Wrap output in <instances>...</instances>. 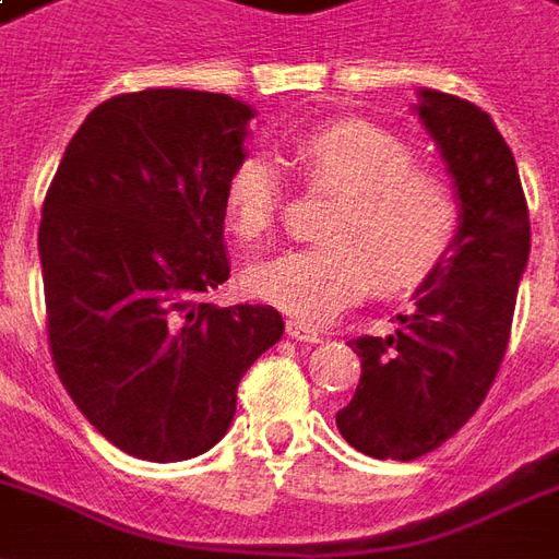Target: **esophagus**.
<instances>
[{
    "instance_id": "34e87169",
    "label": "esophagus",
    "mask_w": 559,
    "mask_h": 559,
    "mask_svg": "<svg viewBox=\"0 0 559 559\" xmlns=\"http://www.w3.org/2000/svg\"><path fill=\"white\" fill-rule=\"evenodd\" d=\"M287 335H290L293 341H299V344H320V341H323V335H320L317 329L305 326L299 320H287Z\"/></svg>"
}]
</instances>
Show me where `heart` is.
Listing matches in <instances>:
<instances>
[{
  "label": "heart",
  "instance_id": "obj_1",
  "mask_svg": "<svg viewBox=\"0 0 559 559\" xmlns=\"http://www.w3.org/2000/svg\"><path fill=\"white\" fill-rule=\"evenodd\" d=\"M305 182L338 191L323 221L326 242L290 248L248 269L245 287L305 326H326L350 305L407 290L440 269L455 245L461 206L452 182L413 160L411 143L365 119H335L293 140ZM281 176L248 152L224 182V215L242 242L263 239L278 218Z\"/></svg>",
  "mask_w": 559,
  "mask_h": 559
}]
</instances>
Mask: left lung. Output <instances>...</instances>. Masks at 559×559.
Segmentation results:
<instances>
[{
	"label": "left lung",
	"mask_w": 559,
	"mask_h": 559,
	"mask_svg": "<svg viewBox=\"0 0 559 559\" xmlns=\"http://www.w3.org/2000/svg\"><path fill=\"white\" fill-rule=\"evenodd\" d=\"M416 114L455 179V245L413 293L392 335L350 341L362 377L350 404L335 413L353 449L392 461L428 455L479 411L503 362L530 257L515 155L491 116L433 90H419Z\"/></svg>",
	"instance_id": "8db88e82"
}]
</instances>
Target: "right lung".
Listing matches in <instances>:
<instances>
[{
  "label": "right lung",
  "instance_id": "add662e5",
  "mask_svg": "<svg viewBox=\"0 0 559 559\" xmlns=\"http://www.w3.org/2000/svg\"><path fill=\"white\" fill-rule=\"evenodd\" d=\"M251 119L221 92L116 95L78 128L44 197L56 374L110 443L143 461L218 443L242 374L284 335L272 305L203 299L230 278L224 182Z\"/></svg>",
  "mask_w": 559,
  "mask_h": 559
}]
</instances>
